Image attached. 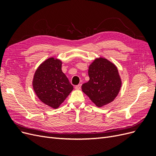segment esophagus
I'll return each instance as SVG.
<instances>
[{"label":"esophagus","mask_w":156,"mask_h":156,"mask_svg":"<svg viewBox=\"0 0 156 156\" xmlns=\"http://www.w3.org/2000/svg\"><path fill=\"white\" fill-rule=\"evenodd\" d=\"M81 84H78V85L75 87V88L76 90H80V89H81Z\"/></svg>","instance_id":"1"}]
</instances>
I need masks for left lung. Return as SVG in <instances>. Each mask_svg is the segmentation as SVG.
I'll return each instance as SVG.
<instances>
[{
    "mask_svg": "<svg viewBox=\"0 0 156 156\" xmlns=\"http://www.w3.org/2000/svg\"><path fill=\"white\" fill-rule=\"evenodd\" d=\"M90 80L83 84V92L97 107L111 103L119 94L122 87L117 67L107 59L100 57L89 66Z\"/></svg>",
    "mask_w": 156,
    "mask_h": 156,
    "instance_id": "1",
    "label": "left lung"
}]
</instances>
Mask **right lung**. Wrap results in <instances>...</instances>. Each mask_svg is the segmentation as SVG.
Returning a JSON list of instances; mask_svg holds the SVG:
<instances>
[{
	"mask_svg": "<svg viewBox=\"0 0 156 156\" xmlns=\"http://www.w3.org/2000/svg\"><path fill=\"white\" fill-rule=\"evenodd\" d=\"M62 61L51 57L42 62L35 72L32 86L37 98L49 107L57 108L73 87L62 71Z\"/></svg>",
	"mask_w": 156,
	"mask_h": 156,
	"instance_id": "1",
	"label": "right lung"
}]
</instances>
